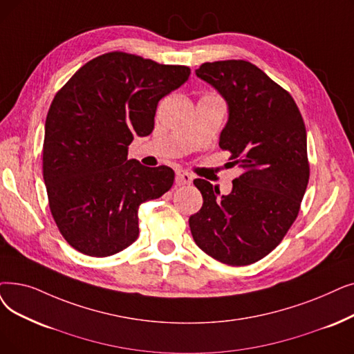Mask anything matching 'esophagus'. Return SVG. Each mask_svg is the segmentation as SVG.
Listing matches in <instances>:
<instances>
[{
  "label": "esophagus",
  "instance_id": "1",
  "mask_svg": "<svg viewBox=\"0 0 354 354\" xmlns=\"http://www.w3.org/2000/svg\"><path fill=\"white\" fill-rule=\"evenodd\" d=\"M175 182H176L178 187L191 185L192 175L188 174V172H185V171H178V172H176V179H175Z\"/></svg>",
  "mask_w": 354,
  "mask_h": 354
}]
</instances>
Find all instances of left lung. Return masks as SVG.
Returning a JSON list of instances; mask_svg holds the SVG:
<instances>
[{
  "label": "left lung",
  "instance_id": "obj_1",
  "mask_svg": "<svg viewBox=\"0 0 354 354\" xmlns=\"http://www.w3.org/2000/svg\"><path fill=\"white\" fill-rule=\"evenodd\" d=\"M195 73L228 104L220 147L243 174L223 196L208 180H194L204 203L189 217L191 233L218 262L252 265L282 241L298 217L310 179L304 120L289 92L248 60L207 62Z\"/></svg>",
  "mask_w": 354,
  "mask_h": 354
}]
</instances>
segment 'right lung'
I'll use <instances>...</instances> for the list:
<instances>
[{"label": "right lung", "mask_w": 354, "mask_h": 354, "mask_svg": "<svg viewBox=\"0 0 354 354\" xmlns=\"http://www.w3.org/2000/svg\"><path fill=\"white\" fill-rule=\"evenodd\" d=\"M191 69L110 52L60 88L44 124L43 179L60 234L75 250L106 257L139 237V207L172 188L175 172L127 159L137 134L155 127L159 101Z\"/></svg>", "instance_id": "obj_1"}]
</instances>
